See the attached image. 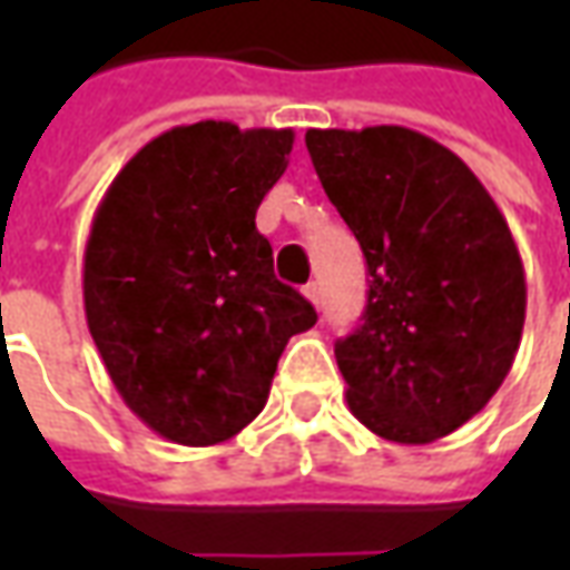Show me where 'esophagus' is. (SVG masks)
Instances as JSON below:
<instances>
[{"label":"esophagus","instance_id":"1","mask_svg":"<svg viewBox=\"0 0 570 570\" xmlns=\"http://www.w3.org/2000/svg\"><path fill=\"white\" fill-rule=\"evenodd\" d=\"M302 293L308 296V302L314 305V308H321V284H317V281L305 284V289H302Z\"/></svg>","mask_w":570,"mask_h":570}]
</instances>
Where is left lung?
I'll return each instance as SVG.
<instances>
[{
	"instance_id": "obj_1",
	"label": "left lung",
	"mask_w": 570,
	"mask_h": 570,
	"mask_svg": "<svg viewBox=\"0 0 570 570\" xmlns=\"http://www.w3.org/2000/svg\"><path fill=\"white\" fill-rule=\"evenodd\" d=\"M305 146L370 274L363 323L335 342L347 406L400 445L449 436L485 409L522 342L510 225L476 174L419 130L311 128Z\"/></svg>"
}]
</instances>
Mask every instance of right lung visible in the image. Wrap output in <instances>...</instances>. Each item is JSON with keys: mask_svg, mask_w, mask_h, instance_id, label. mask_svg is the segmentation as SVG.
Listing matches in <instances>:
<instances>
[{"mask_svg": "<svg viewBox=\"0 0 570 570\" xmlns=\"http://www.w3.org/2000/svg\"><path fill=\"white\" fill-rule=\"evenodd\" d=\"M296 134L198 121L164 130L106 188L85 247V317L137 419L216 445L259 415L286 342L317 311L274 277L256 210Z\"/></svg>", "mask_w": 570, "mask_h": 570, "instance_id": "right-lung-1", "label": "right lung"}]
</instances>
